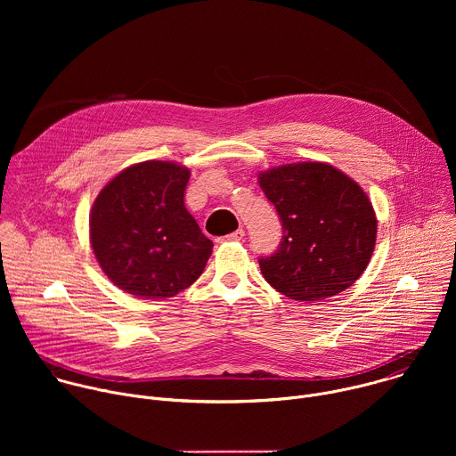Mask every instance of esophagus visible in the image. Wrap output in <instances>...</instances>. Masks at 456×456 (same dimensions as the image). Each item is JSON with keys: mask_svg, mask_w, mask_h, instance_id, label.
Returning <instances> with one entry per match:
<instances>
[{"mask_svg": "<svg viewBox=\"0 0 456 456\" xmlns=\"http://www.w3.org/2000/svg\"><path fill=\"white\" fill-rule=\"evenodd\" d=\"M243 236H245V231L240 227V229H236L234 232H231V234H227V236H222L220 241H240V240H243Z\"/></svg>", "mask_w": 456, "mask_h": 456, "instance_id": "obj_1", "label": "esophagus"}]
</instances>
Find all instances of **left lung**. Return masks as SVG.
Wrapping results in <instances>:
<instances>
[{"instance_id": "8db88e82", "label": "left lung", "mask_w": 456, "mask_h": 456, "mask_svg": "<svg viewBox=\"0 0 456 456\" xmlns=\"http://www.w3.org/2000/svg\"><path fill=\"white\" fill-rule=\"evenodd\" d=\"M257 182L281 220L273 256L259 257L264 278L294 301H322L348 287L368 267L377 218L368 194L324 162L273 167Z\"/></svg>"}]
</instances>
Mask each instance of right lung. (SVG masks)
Masks as SVG:
<instances>
[{
  "instance_id": "add662e5",
  "label": "right lung",
  "mask_w": 456,
  "mask_h": 456,
  "mask_svg": "<svg viewBox=\"0 0 456 456\" xmlns=\"http://www.w3.org/2000/svg\"><path fill=\"white\" fill-rule=\"evenodd\" d=\"M189 176L180 164L146 160L122 169L97 194L90 243L120 290L166 299L204 273L213 241L183 206Z\"/></svg>"
}]
</instances>
